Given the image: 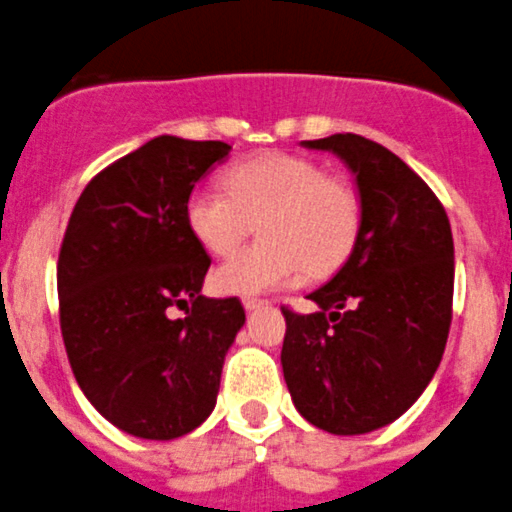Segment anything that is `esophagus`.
I'll list each match as a JSON object with an SVG mask.
<instances>
[{"mask_svg": "<svg viewBox=\"0 0 512 512\" xmlns=\"http://www.w3.org/2000/svg\"><path fill=\"white\" fill-rule=\"evenodd\" d=\"M242 306L247 308V311H255V308H260V306H267V301L265 298H255V296H247L245 301H242Z\"/></svg>", "mask_w": 512, "mask_h": 512, "instance_id": "esophagus-1", "label": "esophagus"}]
</instances>
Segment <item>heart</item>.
<instances>
[{"instance_id": "obj_1", "label": "heart", "mask_w": 512, "mask_h": 512, "mask_svg": "<svg viewBox=\"0 0 512 512\" xmlns=\"http://www.w3.org/2000/svg\"><path fill=\"white\" fill-rule=\"evenodd\" d=\"M227 188L201 186L188 196V229L206 252L232 255L260 224L265 237L216 267L214 288L250 296L311 275H329L352 255L362 204L347 181L326 176L316 160L265 153L237 163Z\"/></svg>"}]
</instances>
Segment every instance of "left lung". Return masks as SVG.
Returning <instances> with one entry per match:
<instances>
[{"label": "left lung", "mask_w": 512, "mask_h": 512, "mask_svg": "<svg viewBox=\"0 0 512 512\" xmlns=\"http://www.w3.org/2000/svg\"><path fill=\"white\" fill-rule=\"evenodd\" d=\"M354 173L362 224L339 273L313 290V313L283 306L285 385L298 413L329 434L388 426L441 362L454 301L449 216L388 147L347 132L303 142Z\"/></svg>", "instance_id": "left-lung-1"}]
</instances>
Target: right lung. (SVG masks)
I'll return each instance as SVG.
<instances>
[{
  "label": "right lung",
  "mask_w": 512,
  "mask_h": 512,
  "mask_svg": "<svg viewBox=\"0 0 512 512\" xmlns=\"http://www.w3.org/2000/svg\"><path fill=\"white\" fill-rule=\"evenodd\" d=\"M229 150L173 135L145 142L91 178L63 234L71 370L96 411L140 439H178L209 418L245 324L239 298L201 296L211 257L186 222L193 186Z\"/></svg>",
  "instance_id": "1"
}]
</instances>
